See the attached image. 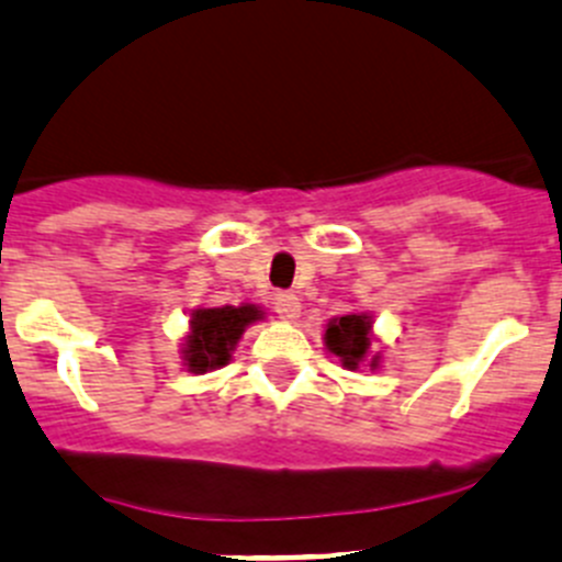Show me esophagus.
Masks as SVG:
<instances>
[{"label":"esophagus","mask_w":562,"mask_h":562,"mask_svg":"<svg viewBox=\"0 0 562 562\" xmlns=\"http://www.w3.org/2000/svg\"><path fill=\"white\" fill-rule=\"evenodd\" d=\"M272 301H276V312L281 321H295V317L301 315V301H297L292 292H278Z\"/></svg>","instance_id":"34e87169"}]
</instances>
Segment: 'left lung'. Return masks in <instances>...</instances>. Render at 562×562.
<instances>
[{
  "label": "left lung",
  "instance_id": "8db88e82",
  "mask_svg": "<svg viewBox=\"0 0 562 562\" xmlns=\"http://www.w3.org/2000/svg\"><path fill=\"white\" fill-rule=\"evenodd\" d=\"M373 342L375 334L370 312H348V315L331 317L326 323V334H323L326 351L334 353L345 370H379L382 353L370 348Z\"/></svg>",
  "mask_w": 562,
  "mask_h": 562
}]
</instances>
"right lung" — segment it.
I'll return each instance as SVG.
<instances>
[{
    "instance_id": "obj_1",
    "label": "right lung",
    "mask_w": 562,
    "mask_h": 562,
    "mask_svg": "<svg viewBox=\"0 0 562 562\" xmlns=\"http://www.w3.org/2000/svg\"><path fill=\"white\" fill-rule=\"evenodd\" d=\"M265 308L256 303L239 306H198L189 312V331L180 359L189 373H211L234 359L236 345L247 326L265 321Z\"/></svg>"
}]
</instances>
